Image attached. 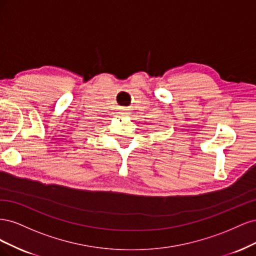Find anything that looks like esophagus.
Here are the masks:
<instances>
[{
    "mask_svg": "<svg viewBox=\"0 0 256 256\" xmlns=\"http://www.w3.org/2000/svg\"><path fill=\"white\" fill-rule=\"evenodd\" d=\"M129 110H130V109H128V108H120V114L122 115V116H129V115H130Z\"/></svg>",
    "mask_w": 256,
    "mask_h": 256,
    "instance_id": "obj_1",
    "label": "esophagus"
}]
</instances>
